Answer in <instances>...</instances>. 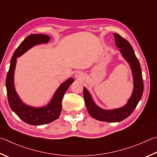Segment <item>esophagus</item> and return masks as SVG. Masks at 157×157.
I'll return each mask as SVG.
<instances>
[{
    "instance_id": "esophagus-1",
    "label": "esophagus",
    "mask_w": 157,
    "mask_h": 157,
    "mask_svg": "<svg viewBox=\"0 0 157 157\" xmlns=\"http://www.w3.org/2000/svg\"><path fill=\"white\" fill-rule=\"evenodd\" d=\"M75 79H77V80L81 81V80H82V79H84V74L82 73V72H78V73H77L75 74Z\"/></svg>"
}]
</instances>
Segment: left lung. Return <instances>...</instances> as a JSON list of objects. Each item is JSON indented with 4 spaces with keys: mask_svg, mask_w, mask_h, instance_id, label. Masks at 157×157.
I'll use <instances>...</instances> for the list:
<instances>
[{
    "mask_svg": "<svg viewBox=\"0 0 157 157\" xmlns=\"http://www.w3.org/2000/svg\"><path fill=\"white\" fill-rule=\"evenodd\" d=\"M116 47L119 48L121 56L130 67L133 77L132 95L124 106L115 109L106 110L98 106L94 101L90 93L84 87V98L89 115L97 120L106 122H119L129 117L141 100L144 92V82L140 64L135 51L126 39L117 33H113Z\"/></svg>",
    "mask_w": 157,
    "mask_h": 157,
    "instance_id": "obj_1",
    "label": "left lung"
}]
</instances>
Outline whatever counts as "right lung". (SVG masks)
<instances>
[{"label": "right lung", "instance_id": "add662e5", "mask_svg": "<svg viewBox=\"0 0 157 157\" xmlns=\"http://www.w3.org/2000/svg\"><path fill=\"white\" fill-rule=\"evenodd\" d=\"M50 39V36L44 34H31L27 36L14 52L7 75L6 88L11 109L25 123L34 126L49 124L59 117L62 110V98L70 85L74 82L72 78L64 81L56 90L49 103L41 107H34L25 104L17 93L14 85V73L17 58L36 45L48 43Z\"/></svg>", "mask_w": 157, "mask_h": 157}]
</instances>
